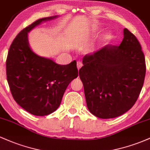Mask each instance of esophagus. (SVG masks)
<instances>
[{
	"label": "esophagus",
	"instance_id": "obj_1",
	"mask_svg": "<svg viewBox=\"0 0 150 150\" xmlns=\"http://www.w3.org/2000/svg\"><path fill=\"white\" fill-rule=\"evenodd\" d=\"M82 66V63L81 61H77V69H80L81 67Z\"/></svg>",
	"mask_w": 150,
	"mask_h": 150
}]
</instances>
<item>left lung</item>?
Returning <instances> with one entry per match:
<instances>
[{
	"label": "left lung",
	"mask_w": 150,
	"mask_h": 150,
	"mask_svg": "<svg viewBox=\"0 0 150 150\" xmlns=\"http://www.w3.org/2000/svg\"><path fill=\"white\" fill-rule=\"evenodd\" d=\"M119 46L108 44L82 59L79 75L89 111L100 118H112L135 104L144 84L145 58L136 37L124 29Z\"/></svg>",
	"instance_id": "1"
}]
</instances>
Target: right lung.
Returning <instances> with one entry per match:
<instances>
[{"mask_svg":"<svg viewBox=\"0 0 150 150\" xmlns=\"http://www.w3.org/2000/svg\"><path fill=\"white\" fill-rule=\"evenodd\" d=\"M56 17L39 19L23 29L12 42L7 56V80L13 99L35 116L56 111L67 87L78 76L76 61L57 64L37 56L29 46L27 33L42 21Z\"/></svg>","mask_w":150,"mask_h":150,"instance_id":"right-lung-1","label":"right lung"}]
</instances>
